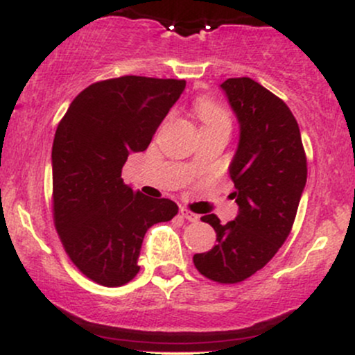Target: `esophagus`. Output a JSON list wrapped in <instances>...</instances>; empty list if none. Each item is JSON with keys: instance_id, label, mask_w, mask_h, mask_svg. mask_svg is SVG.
I'll return each mask as SVG.
<instances>
[{"instance_id": "obj_1", "label": "esophagus", "mask_w": 355, "mask_h": 355, "mask_svg": "<svg viewBox=\"0 0 355 355\" xmlns=\"http://www.w3.org/2000/svg\"><path fill=\"white\" fill-rule=\"evenodd\" d=\"M180 215L185 220H189V222H197V220L200 218L197 214H193V211H190V210H187V209H180Z\"/></svg>"}]
</instances>
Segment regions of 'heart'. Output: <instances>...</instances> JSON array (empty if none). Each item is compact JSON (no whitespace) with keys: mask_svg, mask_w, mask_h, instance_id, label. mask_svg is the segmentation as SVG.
Here are the masks:
<instances>
[{"mask_svg":"<svg viewBox=\"0 0 355 355\" xmlns=\"http://www.w3.org/2000/svg\"><path fill=\"white\" fill-rule=\"evenodd\" d=\"M195 113L200 118L203 126H209L214 123H220V121H229V113L222 105L210 96H200L195 103Z\"/></svg>","mask_w":355,"mask_h":355,"instance_id":"heart-1","label":"heart"}]
</instances>
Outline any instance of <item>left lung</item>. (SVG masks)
Segmentation results:
<instances>
[{"label": "left lung", "instance_id": "1", "mask_svg": "<svg viewBox=\"0 0 355 355\" xmlns=\"http://www.w3.org/2000/svg\"><path fill=\"white\" fill-rule=\"evenodd\" d=\"M220 87L240 123L229 168L239 215L225 225L215 214L203 215L217 243L195 254L193 263L214 282L239 284L266 267L291 234L307 182V158L295 116L279 96L247 76Z\"/></svg>", "mask_w": 355, "mask_h": 355}]
</instances>
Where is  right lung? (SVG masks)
I'll return each mask as SVG.
<instances>
[{
	"mask_svg": "<svg viewBox=\"0 0 355 355\" xmlns=\"http://www.w3.org/2000/svg\"><path fill=\"white\" fill-rule=\"evenodd\" d=\"M185 80L126 75L96 81L71 101L53 140V220L64 252L105 287L140 270L146 230L178 214L168 198H148L121 178L132 152L148 148Z\"/></svg>",
	"mask_w": 355,
	"mask_h": 355,
	"instance_id": "right-lung-1",
	"label": "right lung"
}]
</instances>
